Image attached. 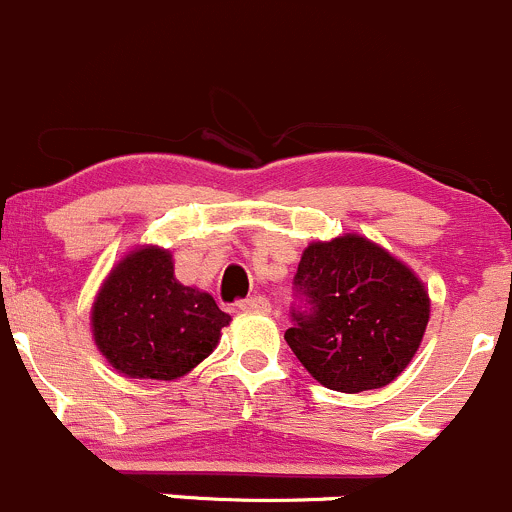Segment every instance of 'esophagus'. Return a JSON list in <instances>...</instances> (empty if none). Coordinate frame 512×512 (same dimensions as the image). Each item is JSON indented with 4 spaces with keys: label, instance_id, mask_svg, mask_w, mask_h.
<instances>
[{
    "label": "esophagus",
    "instance_id": "esophagus-1",
    "mask_svg": "<svg viewBox=\"0 0 512 512\" xmlns=\"http://www.w3.org/2000/svg\"><path fill=\"white\" fill-rule=\"evenodd\" d=\"M239 311H244V313H268V311H271V303H268L263 296H251V298H244V301L239 303Z\"/></svg>",
    "mask_w": 512,
    "mask_h": 512
}]
</instances>
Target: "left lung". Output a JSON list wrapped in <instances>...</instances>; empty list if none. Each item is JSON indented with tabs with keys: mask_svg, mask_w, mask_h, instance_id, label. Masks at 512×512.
<instances>
[{
	"mask_svg": "<svg viewBox=\"0 0 512 512\" xmlns=\"http://www.w3.org/2000/svg\"><path fill=\"white\" fill-rule=\"evenodd\" d=\"M293 283L308 311H293V328L283 338L321 386L341 393L383 388L421 348L428 288L366 236L308 244Z\"/></svg>",
	"mask_w": 512,
	"mask_h": 512,
	"instance_id": "1",
	"label": "left lung"
}]
</instances>
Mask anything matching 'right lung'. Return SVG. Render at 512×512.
<instances>
[{"label": "right lung", "instance_id": "1", "mask_svg": "<svg viewBox=\"0 0 512 512\" xmlns=\"http://www.w3.org/2000/svg\"><path fill=\"white\" fill-rule=\"evenodd\" d=\"M91 336L111 368L126 378L176 381L219 346L231 316L214 296L174 276L171 251H129L96 291Z\"/></svg>", "mask_w": 512, "mask_h": 512}]
</instances>
